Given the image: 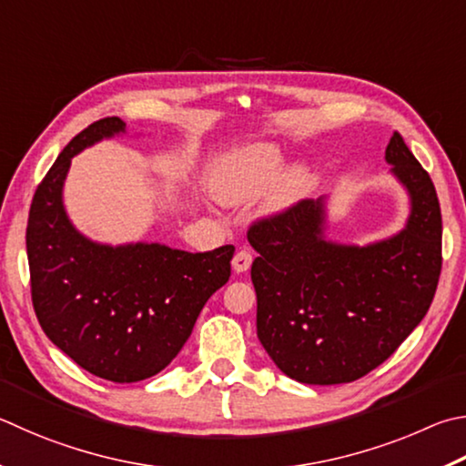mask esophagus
<instances>
[{
  "label": "esophagus",
  "mask_w": 466,
  "mask_h": 466,
  "mask_svg": "<svg viewBox=\"0 0 466 466\" xmlns=\"http://www.w3.org/2000/svg\"><path fill=\"white\" fill-rule=\"evenodd\" d=\"M250 265H252V252L250 250L242 248V250L236 252L234 258H232V267H234L236 273H244V270L250 268Z\"/></svg>",
  "instance_id": "34e87169"
}]
</instances>
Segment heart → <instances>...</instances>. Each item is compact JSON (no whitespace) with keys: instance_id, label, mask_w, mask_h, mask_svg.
I'll return each instance as SVG.
<instances>
[{"instance_id":"heart-1","label":"heart","mask_w":466,"mask_h":466,"mask_svg":"<svg viewBox=\"0 0 466 466\" xmlns=\"http://www.w3.org/2000/svg\"><path fill=\"white\" fill-rule=\"evenodd\" d=\"M283 167V157L273 145H250L228 152L214 167L211 187L224 204H242L257 198L277 179ZM308 183V168L295 165L287 168L277 181L270 204L281 208L289 206L301 196Z\"/></svg>"}]
</instances>
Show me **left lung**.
Returning <instances> with one entry per match:
<instances>
[{
  "mask_svg": "<svg viewBox=\"0 0 466 466\" xmlns=\"http://www.w3.org/2000/svg\"><path fill=\"white\" fill-rule=\"evenodd\" d=\"M385 158L411 199L408 226L369 247L321 238L324 204L303 199L248 228L258 252L250 277L257 334L299 383L365 377L400 349L434 299L442 268V214L434 183L393 132Z\"/></svg>",
  "mask_w": 466,
  "mask_h": 466,
  "instance_id": "obj_1",
  "label": "left lung"
}]
</instances>
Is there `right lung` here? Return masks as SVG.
<instances>
[{
    "mask_svg": "<svg viewBox=\"0 0 466 466\" xmlns=\"http://www.w3.org/2000/svg\"><path fill=\"white\" fill-rule=\"evenodd\" d=\"M124 130L120 117H104L63 148L34 193L26 250L32 306L53 344L91 375L137 383L179 354L206 301L230 279L234 247L114 248L75 230L63 208L71 158Z\"/></svg>",
    "mask_w": 466,
    "mask_h": 466,
    "instance_id": "1",
    "label": "right lung"
}]
</instances>
